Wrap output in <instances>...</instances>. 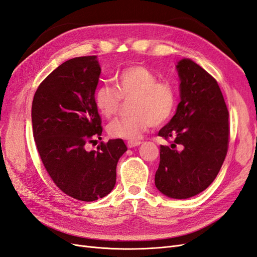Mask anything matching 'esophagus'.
<instances>
[{
    "instance_id": "1",
    "label": "esophagus",
    "mask_w": 257,
    "mask_h": 257,
    "mask_svg": "<svg viewBox=\"0 0 257 257\" xmlns=\"http://www.w3.org/2000/svg\"><path fill=\"white\" fill-rule=\"evenodd\" d=\"M142 144V142L139 141H128L127 142V147L128 148H134V147H137Z\"/></svg>"
}]
</instances>
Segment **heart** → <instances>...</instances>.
I'll list each match as a JSON object with an SVG mask.
<instances>
[{
  "label": "heart",
  "instance_id": "1",
  "mask_svg": "<svg viewBox=\"0 0 257 257\" xmlns=\"http://www.w3.org/2000/svg\"><path fill=\"white\" fill-rule=\"evenodd\" d=\"M158 80L151 69L134 64L114 76V88L104 84L96 89L94 103L106 118L118 111L121 98H133L132 114L111 121L107 126L108 134L113 138L137 141L154 124L161 125L172 118L177 104L176 90L172 83Z\"/></svg>",
  "mask_w": 257,
  "mask_h": 257
}]
</instances>
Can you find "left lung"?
I'll return each instance as SVG.
<instances>
[{
	"label": "left lung",
	"mask_w": 257,
	"mask_h": 257,
	"mask_svg": "<svg viewBox=\"0 0 257 257\" xmlns=\"http://www.w3.org/2000/svg\"><path fill=\"white\" fill-rule=\"evenodd\" d=\"M176 69L180 103L159 132L173 144L160 147L154 182L165 196L186 199L205 191L220 172L228 147V110L219 84L203 67L182 59Z\"/></svg>",
	"instance_id": "obj_1"
}]
</instances>
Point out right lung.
Here are the masks:
<instances>
[{
    "label": "right lung",
    "instance_id": "add662e5",
    "mask_svg": "<svg viewBox=\"0 0 257 257\" xmlns=\"http://www.w3.org/2000/svg\"><path fill=\"white\" fill-rule=\"evenodd\" d=\"M100 69L96 56L68 60L47 76L32 103L33 136L43 164L58 188L81 201H94L115 185L116 164L127 148L122 139L85 146L102 135L94 103Z\"/></svg>",
    "mask_w": 257,
    "mask_h": 257
}]
</instances>
